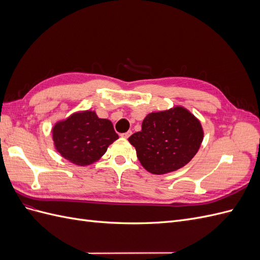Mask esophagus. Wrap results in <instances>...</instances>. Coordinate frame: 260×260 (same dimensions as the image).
I'll return each instance as SVG.
<instances>
[{
  "instance_id": "1",
  "label": "esophagus",
  "mask_w": 260,
  "mask_h": 260,
  "mask_svg": "<svg viewBox=\"0 0 260 260\" xmlns=\"http://www.w3.org/2000/svg\"><path fill=\"white\" fill-rule=\"evenodd\" d=\"M131 133H132L131 131H128V132H125V133H121L120 137L123 138V139H128L131 136Z\"/></svg>"
}]
</instances>
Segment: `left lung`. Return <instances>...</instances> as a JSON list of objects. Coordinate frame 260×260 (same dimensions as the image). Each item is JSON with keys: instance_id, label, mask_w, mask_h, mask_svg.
<instances>
[{"instance_id": "8db88e82", "label": "left lung", "mask_w": 260, "mask_h": 260, "mask_svg": "<svg viewBox=\"0 0 260 260\" xmlns=\"http://www.w3.org/2000/svg\"><path fill=\"white\" fill-rule=\"evenodd\" d=\"M204 139L201 121L182 106L148 114L142 130L128 139L145 170L164 175L184 167Z\"/></svg>"}]
</instances>
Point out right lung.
Segmentation results:
<instances>
[{"label": "right lung", "mask_w": 260, "mask_h": 260, "mask_svg": "<svg viewBox=\"0 0 260 260\" xmlns=\"http://www.w3.org/2000/svg\"><path fill=\"white\" fill-rule=\"evenodd\" d=\"M55 149L78 166H89L103 156L118 139L113 123L93 111H79L52 128Z\"/></svg>", "instance_id": "right-lung-1"}]
</instances>
